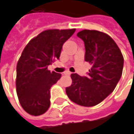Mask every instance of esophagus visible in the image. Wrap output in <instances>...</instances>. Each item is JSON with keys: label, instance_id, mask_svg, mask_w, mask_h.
Listing matches in <instances>:
<instances>
[{"label": "esophagus", "instance_id": "34e87169", "mask_svg": "<svg viewBox=\"0 0 134 134\" xmlns=\"http://www.w3.org/2000/svg\"><path fill=\"white\" fill-rule=\"evenodd\" d=\"M64 74L65 75H70V74H71V73H70V71H65Z\"/></svg>", "mask_w": 134, "mask_h": 134}]
</instances>
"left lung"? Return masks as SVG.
Wrapping results in <instances>:
<instances>
[{"label":"left lung","instance_id":"1","mask_svg":"<svg viewBox=\"0 0 134 134\" xmlns=\"http://www.w3.org/2000/svg\"><path fill=\"white\" fill-rule=\"evenodd\" d=\"M77 36L85 42V59L92 68L87 77L72 74V84L66 88V93L73 102L90 107L102 102L115 89L122 76L123 57L106 33L85 29Z\"/></svg>","mask_w":134,"mask_h":134}]
</instances>
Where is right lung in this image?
Here are the masks:
<instances>
[{
	"label": "right lung",
	"instance_id": "add662e5",
	"mask_svg": "<svg viewBox=\"0 0 134 134\" xmlns=\"http://www.w3.org/2000/svg\"><path fill=\"white\" fill-rule=\"evenodd\" d=\"M71 29H48L29 41L17 64L16 92L23 109L40 116L50 105V88L61 74L48 66L60 58L63 44L74 33Z\"/></svg>",
	"mask_w": 134,
	"mask_h": 134
}]
</instances>
